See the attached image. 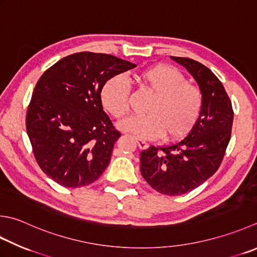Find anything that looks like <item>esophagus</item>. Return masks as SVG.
<instances>
[{"instance_id":"1","label":"esophagus","mask_w":257,"mask_h":257,"mask_svg":"<svg viewBox=\"0 0 257 257\" xmlns=\"http://www.w3.org/2000/svg\"><path fill=\"white\" fill-rule=\"evenodd\" d=\"M137 144H138V147L140 149H147L148 148V144L144 142L142 139H137Z\"/></svg>"}]
</instances>
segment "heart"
<instances>
[{"label":"heart","mask_w":257,"mask_h":257,"mask_svg":"<svg viewBox=\"0 0 257 257\" xmlns=\"http://www.w3.org/2000/svg\"><path fill=\"white\" fill-rule=\"evenodd\" d=\"M142 87L155 94L147 115L130 117L120 124L123 132L138 138H182L197 123L204 105L202 90L187 82L184 73L172 65L157 64L139 74ZM103 107L115 119L130 111V88L121 75H114L101 89Z\"/></svg>","instance_id":"obj_1"}]
</instances>
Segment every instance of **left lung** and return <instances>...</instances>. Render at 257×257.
I'll list each match as a JSON object with an SVG mask.
<instances>
[{"instance_id": "left-lung-1", "label": "left lung", "mask_w": 257, "mask_h": 257, "mask_svg": "<svg viewBox=\"0 0 257 257\" xmlns=\"http://www.w3.org/2000/svg\"><path fill=\"white\" fill-rule=\"evenodd\" d=\"M188 70L204 95L197 123L180 142L140 154L142 175L158 193L179 196L190 192L217 172L230 140L234 111L219 79L198 61L172 57Z\"/></svg>"}]
</instances>
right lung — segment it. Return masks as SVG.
<instances>
[{
    "label": "right lung",
    "instance_id": "1",
    "mask_svg": "<svg viewBox=\"0 0 257 257\" xmlns=\"http://www.w3.org/2000/svg\"><path fill=\"white\" fill-rule=\"evenodd\" d=\"M135 67L113 55L84 51L59 60L39 79L25 124L35 160L55 183L83 187L108 167L121 134L103 111L101 89Z\"/></svg>",
    "mask_w": 257,
    "mask_h": 257
}]
</instances>
